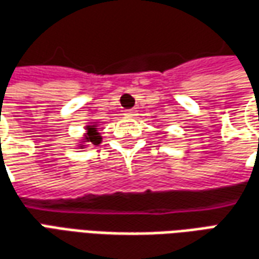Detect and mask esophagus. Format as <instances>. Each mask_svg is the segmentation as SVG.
<instances>
[{
	"label": "esophagus",
	"instance_id": "esophagus-1",
	"mask_svg": "<svg viewBox=\"0 0 259 259\" xmlns=\"http://www.w3.org/2000/svg\"><path fill=\"white\" fill-rule=\"evenodd\" d=\"M123 115L126 117H136L137 116V111L136 109H127V111H124Z\"/></svg>",
	"mask_w": 259,
	"mask_h": 259
}]
</instances>
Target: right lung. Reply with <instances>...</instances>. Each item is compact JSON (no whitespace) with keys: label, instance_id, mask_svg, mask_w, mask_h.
I'll list each match as a JSON object with an SVG mask.
<instances>
[{"label":"right lung","instance_id":"obj_1","mask_svg":"<svg viewBox=\"0 0 259 259\" xmlns=\"http://www.w3.org/2000/svg\"><path fill=\"white\" fill-rule=\"evenodd\" d=\"M99 123L98 122H94V123H88L85 126V133L82 136V139L79 140L78 143V147L79 148H85L87 146H98L102 143V136L99 133L98 130Z\"/></svg>","mask_w":259,"mask_h":259}]
</instances>
